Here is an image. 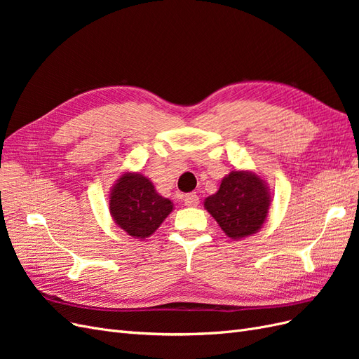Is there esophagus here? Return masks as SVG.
Returning <instances> with one entry per match:
<instances>
[{
  "label": "esophagus",
  "mask_w": 359,
  "mask_h": 359,
  "mask_svg": "<svg viewBox=\"0 0 359 359\" xmlns=\"http://www.w3.org/2000/svg\"><path fill=\"white\" fill-rule=\"evenodd\" d=\"M184 203L187 206H198L199 205V196L196 193H187L186 196H184Z\"/></svg>",
  "instance_id": "34e87169"
}]
</instances>
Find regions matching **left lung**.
I'll list each match as a JSON object with an SVG mask.
<instances>
[{"label":"left lung","instance_id":"8db88e82","mask_svg":"<svg viewBox=\"0 0 359 359\" xmlns=\"http://www.w3.org/2000/svg\"><path fill=\"white\" fill-rule=\"evenodd\" d=\"M205 208L233 240L256 233L268 217L269 193L256 173L232 170L220 189L205 199Z\"/></svg>","mask_w":359,"mask_h":359}]
</instances>
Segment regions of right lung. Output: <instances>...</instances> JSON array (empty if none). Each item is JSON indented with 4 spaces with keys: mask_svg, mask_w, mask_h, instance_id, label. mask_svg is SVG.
<instances>
[{
    "mask_svg": "<svg viewBox=\"0 0 359 359\" xmlns=\"http://www.w3.org/2000/svg\"><path fill=\"white\" fill-rule=\"evenodd\" d=\"M109 205L115 223L135 238L153 235L173 208L172 202L160 196L153 182L140 173H126L118 180Z\"/></svg>",
    "mask_w": 359,
    "mask_h": 359,
    "instance_id": "1",
    "label": "right lung"
}]
</instances>
